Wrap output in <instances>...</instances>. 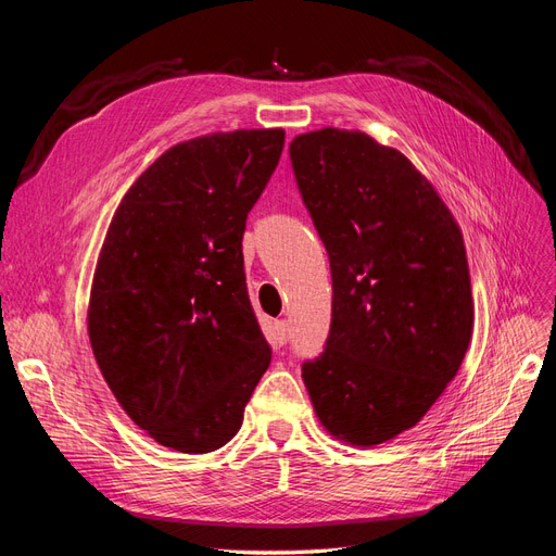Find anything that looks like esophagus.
<instances>
[{
  "mask_svg": "<svg viewBox=\"0 0 556 556\" xmlns=\"http://www.w3.org/2000/svg\"><path fill=\"white\" fill-rule=\"evenodd\" d=\"M274 333H276V343L278 345H285L290 339V325L285 323V319H276L274 323Z\"/></svg>",
  "mask_w": 556,
  "mask_h": 556,
  "instance_id": "esophagus-1",
  "label": "esophagus"
}]
</instances>
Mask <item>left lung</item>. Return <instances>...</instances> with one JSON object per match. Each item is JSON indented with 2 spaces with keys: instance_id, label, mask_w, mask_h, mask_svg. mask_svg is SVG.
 I'll list each match as a JSON object with an SVG mask.
<instances>
[{
  "instance_id": "left-lung-1",
  "label": "left lung",
  "mask_w": 556,
  "mask_h": 556,
  "mask_svg": "<svg viewBox=\"0 0 556 556\" xmlns=\"http://www.w3.org/2000/svg\"><path fill=\"white\" fill-rule=\"evenodd\" d=\"M290 157L333 288L327 348L301 378L336 441L374 447L413 429L464 362L476 308L462 229L401 150L359 129L299 134Z\"/></svg>"
}]
</instances>
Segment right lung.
Segmentation results:
<instances>
[{
	"label": "right lung",
	"instance_id": "add662e5",
	"mask_svg": "<svg viewBox=\"0 0 556 556\" xmlns=\"http://www.w3.org/2000/svg\"><path fill=\"white\" fill-rule=\"evenodd\" d=\"M282 146L280 127L176 143L113 213L88 336L117 403L164 447L206 454L229 443L271 362L241 241Z\"/></svg>",
	"mask_w": 556,
	"mask_h": 556
}]
</instances>
